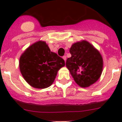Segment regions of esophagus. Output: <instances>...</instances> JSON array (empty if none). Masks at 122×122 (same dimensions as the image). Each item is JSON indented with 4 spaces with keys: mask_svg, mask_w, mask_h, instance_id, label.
<instances>
[{
    "mask_svg": "<svg viewBox=\"0 0 122 122\" xmlns=\"http://www.w3.org/2000/svg\"><path fill=\"white\" fill-rule=\"evenodd\" d=\"M63 59H64L65 62H66V56H64L63 57Z\"/></svg>",
    "mask_w": 122,
    "mask_h": 122,
    "instance_id": "34e87169",
    "label": "esophagus"
}]
</instances>
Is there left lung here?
<instances>
[{"label":"left lung","instance_id":"8db88e82","mask_svg":"<svg viewBox=\"0 0 122 122\" xmlns=\"http://www.w3.org/2000/svg\"><path fill=\"white\" fill-rule=\"evenodd\" d=\"M71 54L66 63L75 81L81 87H88L100 78L103 60L98 50L89 42L81 41L73 44Z\"/></svg>","mask_w":122,"mask_h":122}]
</instances>
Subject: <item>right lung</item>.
Listing matches in <instances>:
<instances>
[{
    "label": "right lung",
    "instance_id": "right-lung-1",
    "mask_svg": "<svg viewBox=\"0 0 122 122\" xmlns=\"http://www.w3.org/2000/svg\"><path fill=\"white\" fill-rule=\"evenodd\" d=\"M64 59L51 51L44 41L29 46L20 58L19 66L24 79L36 89H45L53 83L57 71L65 66Z\"/></svg>",
    "mask_w": 122,
    "mask_h": 122
}]
</instances>
